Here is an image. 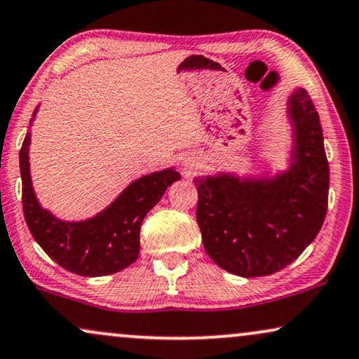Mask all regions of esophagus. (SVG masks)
I'll list each match as a JSON object with an SVG mask.
<instances>
[{"mask_svg":"<svg viewBox=\"0 0 359 359\" xmlns=\"http://www.w3.org/2000/svg\"><path fill=\"white\" fill-rule=\"evenodd\" d=\"M182 170L185 175H194L195 172L198 170V162L195 161V158H185V161L182 162Z\"/></svg>","mask_w":359,"mask_h":359,"instance_id":"obj_1","label":"esophagus"}]
</instances>
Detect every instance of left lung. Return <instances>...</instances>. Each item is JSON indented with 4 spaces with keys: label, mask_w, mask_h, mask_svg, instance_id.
<instances>
[{
    "label": "left lung",
    "mask_w": 359,
    "mask_h": 359,
    "mask_svg": "<svg viewBox=\"0 0 359 359\" xmlns=\"http://www.w3.org/2000/svg\"><path fill=\"white\" fill-rule=\"evenodd\" d=\"M292 151L285 170L195 177L197 224L220 269L252 278L283 270L315 240L328 208L330 167L320 116L305 89L288 96Z\"/></svg>",
    "instance_id": "obj_1"
}]
</instances>
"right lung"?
Segmentation results:
<instances>
[{"label":"right lung","instance_id":"add662e5","mask_svg":"<svg viewBox=\"0 0 359 359\" xmlns=\"http://www.w3.org/2000/svg\"><path fill=\"white\" fill-rule=\"evenodd\" d=\"M38 109L36 106L31 124ZM29 144L31 133L26 134L20 151L22 212L39 247L62 269L81 276L112 275L137 260L144 217L161 201L167 187L180 179L179 172L169 167L139 177L94 217L67 222L41 207L36 197L29 172Z\"/></svg>","mask_w":359,"mask_h":359}]
</instances>
